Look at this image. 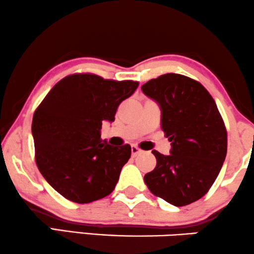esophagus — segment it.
Instances as JSON below:
<instances>
[{
	"label": "esophagus",
	"instance_id": "1",
	"mask_svg": "<svg viewBox=\"0 0 254 254\" xmlns=\"http://www.w3.org/2000/svg\"><path fill=\"white\" fill-rule=\"evenodd\" d=\"M143 151L141 149L138 148V146H136V145H131V154H133V156L135 157V156H137V154H139V153H142Z\"/></svg>",
	"mask_w": 254,
	"mask_h": 254
}]
</instances>
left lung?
<instances>
[{"instance_id":"1","label":"left lung","mask_w":254,"mask_h":254,"mask_svg":"<svg viewBox=\"0 0 254 254\" xmlns=\"http://www.w3.org/2000/svg\"><path fill=\"white\" fill-rule=\"evenodd\" d=\"M158 103L161 128L171 154L152 153L157 165L144 175L149 190L174 206L200 199L211 188L226 159L227 130L218 106L196 80L167 73L142 86Z\"/></svg>"}]
</instances>
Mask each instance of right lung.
<instances>
[{
	"instance_id": "add662e5",
	"label": "right lung",
	"mask_w": 254,
	"mask_h": 254,
	"mask_svg": "<svg viewBox=\"0 0 254 254\" xmlns=\"http://www.w3.org/2000/svg\"><path fill=\"white\" fill-rule=\"evenodd\" d=\"M137 87L131 80L78 73L55 84L35 110L32 134L36 165L66 199L91 203L116 188L131 149L102 141V123L115 121L119 104Z\"/></svg>"
}]
</instances>
